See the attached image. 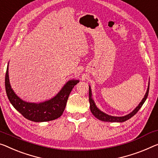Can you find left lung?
Masks as SVG:
<instances>
[{"label": "left lung", "instance_id": "left-lung-1", "mask_svg": "<svg viewBox=\"0 0 158 158\" xmlns=\"http://www.w3.org/2000/svg\"><path fill=\"white\" fill-rule=\"evenodd\" d=\"M150 85V83H149ZM149 85L148 87V89L146 93H145V96L143 99H142V101L140 102V103L138 104V106L136 108L133 110L131 113H130L129 114H128L127 116H110L108 114H106L105 113L102 112L97 107L95 104H94V101L93 98H92V93H91V88L90 87H89V104H90V110L91 112L93 113V114L95 116L96 118H98V119L103 121H106V122H123V121H127L128 119H129L130 118H131L132 116H134L135 114H136L138 110H140V107H141L143 104L145 102V101L146 100V99L148 98V92H149Z\"/></svg>", "mask_w": 158, "mask_h": 158}]
</instances>
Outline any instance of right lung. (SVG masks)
Returning <instances> with one entry per match:
<instances>
[{"label":"right lung","mask_w":158,"mask_h":158,"mask_svg":"<svg viewBox=\"0 0 158 158\" xmlns=\"http://www.w3.org/2000/svg\"><path fill=\"white\" fill-rule=\"evenodd\" d=\"M79 81H70L65 85L57 95L50 100L42 103H30L22 100L11 88L8 77V65L7 67L5 86L7 96L15 109L27 119L43 122L56 119L62 115L66 106L69 94Z\"/></svg>","instance_id":"obj_1"}]
</instances>
